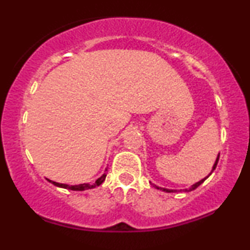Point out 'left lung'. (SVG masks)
Masks as SVG:
<instances>
[{
	"label": "left lung",
	"mask_w": 250,
	"mask_h": 250,
	"mask_svg": "<svg viewBox=\"0 0 250 250\" xmlns=\"http://www.w3.org/2000/svg\"><path fill=\"white\" fill-rule=\"evenodd\" d=\"M218 159H220V153H218V156H217V159H216V162H215V164H214V166H213V169H211L210 174L213 173V170H214L215 168H216V165H217V163H218ZM210 174H209V175H210ZM209 175H208V176H209ZM208 176H207V177H208ZM207 177H205V179H203V180H201V181H199V182H197L196 184H193V186H191L190 189H186V191H192V190H194V189H197V188L199 187L200 184L203 183L204 181L207 179ZM153 186H155V184H153ZM155 187L157 188V189H159V190L166 191V192H176V191H177V190H169V189H164V188H159V187H157V186H155Z\"/></svg>",
	"instance_id": "obj_1"
}]
</instances>
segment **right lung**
<instances>
[{
	"mask_svg": "<svg viewBox=\"0 0 250 250\" xmlns=\"http://www.w3.org/2000/svg\"><path fill=\"white\" fill-rule=\"evenodd\" d=\"M105 170H108V169L105 168ZM105 176H107V173H104V175H102L101 177H99V179L93 183H84V184H80V186H68V184L53 182V181H51V180H47V181H49V182H51L52 184H54L56 187L64 188V189L74 190V191H84V190H87V189H93V188L100 186V184L104 183V181L105 180Z\"/></svg>",
	"mask_w": 250,
	"mask_h": 250,
	"instance_id": "1",
	"label": "right lung"
}]
</instances>
